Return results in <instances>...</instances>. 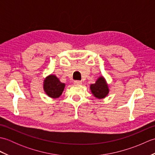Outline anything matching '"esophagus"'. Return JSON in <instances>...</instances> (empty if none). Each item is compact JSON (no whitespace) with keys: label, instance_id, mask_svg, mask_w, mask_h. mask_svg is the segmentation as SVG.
I'll return each mask as SVG.
<instances>
[{"label":"esophagus","instance_id":"34e87169","mask_svg":"<svg viewBox=\"0 0 155 155\" xmlns=\"http://www.w3.org/2000/svg\"><path fill=\"white\" fill-rule=\"evenodd\" d=\"M74 84H77V85H81V84H82V81H75L74 82Z\"/></svg>","mask_w":155,"mask_h":155}]
</instances>
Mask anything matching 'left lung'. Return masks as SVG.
<instances>
[{"mask_svg":"<svg viewBox=\"0 0 155 155\" xmlns=\"http://www.w3.org/2000/svg\"><path fill=\"white\" fill-rule=\"evenodd\" d=\"M90 89L93 96L98 99H103L109 93L108 84L103 76H100L95 81V83L90 85Z\"/></svg>","mask_w":155,"mask_h":155,"instance_id":"obj_1","label":"left lung"}]
</instances>
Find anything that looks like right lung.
Returning <instances> with one entry per match:
<instances>
[{
    "instance_id": "1",
    "label": "right lung",
    "mask_w": 155,
    "mask_h": 155,
    "mask_svg": "<svg viewBox=\"0 0 155 155\" xmlns=\"http://www.w3.org/2000/svg\"><path fill=\"white\" fill-rule=\"evenodd\" d=\"M65 87V84L62 83L54 74H49L43 81V89L46 94L52 98H57L62 94Z\"/></svg>"
}]
</instances>
